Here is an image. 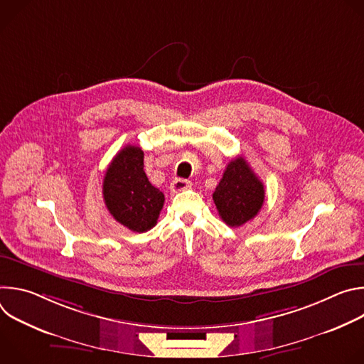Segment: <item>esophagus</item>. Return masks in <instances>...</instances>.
Wrapping results in <instances>:
<instances>
[{
  "mask_svg": "<svg viewBox=\"0 0 364 364\" xmlns=\"http://www.w3.org/2000/svg\"><path fill=\"white\" fill-rule=\"evenodd\" d=\"M191 187V183L188 180H184V178H176L171 186H170V190L171 193H178V191H183V190H187Z\"/></svg>",
  "mask_w": 364,
  "mask_h": 364,
  "instance_id": "esophagus-1",
  "label": "esophagus"
}]
</instances>
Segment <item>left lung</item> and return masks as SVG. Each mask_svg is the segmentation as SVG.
Listing matches in <instances>:
<instances>
[{"instance_id":"left-lung-1","label":"left lung","mask_w":364,"mask_h":364,"mask_svg":"<svg viewBox=\"0 0 364 364\" xmlns=\"http://www.w3.org/2000/svg\"><path fill=\"white\" fill-rule=\"evenodd\" d=\"M213 200L219 216L230 228L253 219L265 200V187L243 157L232 160L218 184Z\"/></svg>"}]
</instances>
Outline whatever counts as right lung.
I'll return each mask as SVG.
<instances>
[{"mask_svg": "<svg viewBox=\"0 0 364 364\" xmlns=\"http://www.w3.org/2000/svg\"><path fill=\"white\" fill-rule=\"evenodd\" d=\"M103 200L112 218L132 232L144 233L157 225L164 194L144 171V151L127 145L111 161L103 177Z\"/></svg>", "mask_w": 364, "mask_h": 364, "instance_id": "obj_1", "label": "right lung"}]
</instances>
